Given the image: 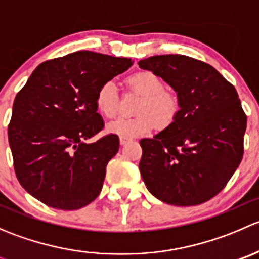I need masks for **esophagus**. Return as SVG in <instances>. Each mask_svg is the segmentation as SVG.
Returning <instances> with one entry per match:
<instances>
[{
	"label": "esophagus",
	"instance_id": "34e87169",
	"mask_svg": "<svg viewBox=\"0 0 259 259\" xmlns=\"http://www.w3.org/2000/svg\"><path fill=\"white\" fill-rule=\"evenodd\" d=\"M127 142H130V139H127V138H124V137H120V144L125 145Z\"/></svg>",
	"mask_w": 259,
	"mask_h": 259
}]
</instances>
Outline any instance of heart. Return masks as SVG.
<instances>
[{"mask_svg":"<svg viewBox=\"0 0 259 259\" xmlns=\"http://www.w3.org/2000/svg\"><path fill=\"white\" fill-rule=\"evenodd\" d=\"M127 88L143 95L134 117L120 116L108 124L111 134L119 137L138 138L149 134L156 127H166L173 124L180 111L179 98L171 91L165 90V82L159 75L151 71H140L126 80ZM98 111L105 117H113L119 109V94L113 80L105 81L99 88L95 96Z\"/></svg>","mask_w":259,"mask_h":259,"instance_id":"1","label":"heart"}]
</instances>
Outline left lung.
<instances>
[{
    "mask_svg": "<svg viewBox=\"0 0 259 259\" xmlns=\"http://www.w3.org/2000/svg\"><path fill=\"white\" fill-rule=\"evenodd\" d=\"M139 66L166 81L180 101L173 124L140 140L142 178L166 204H202L226 187L242 161L247 116L237 90L209 64L184 55L151 56Z\"/></svg>",
    "mask_w": 259,
    "mask_h": 259,
    "instance_id": "1",
    "label": "left lung"
}]
</instances>
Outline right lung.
Returning <instances> with one entry per match:
<instances>
[{"instance_id": "right-lung-1", "label": "right lung", "mask_w": 259, "mask_h": 259, "mask_svg": "<svg viewBox=\"0 0 259 259\" xmlns=\"http://www.w3.org/2000/svg\"><path fill=\"white\" fill-rule=\"evenodd\" d=\"M132 65L126 57L76 51L36 67L15 98L9 124L15 173L26 192L62 210L96 199L119 138L86 143L104 127L95 96Z\"/></svg>"}]
</instances>
